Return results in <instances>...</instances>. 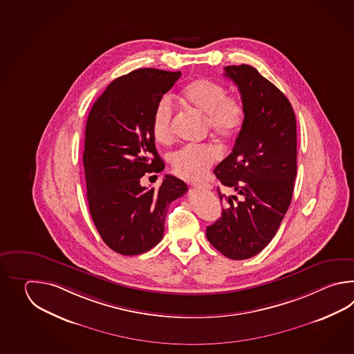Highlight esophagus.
<instances>
[{
    "mask_svg": "<svg viewBox=\"0 0 354 354\" xmlns=\"http://www.w3.org/2000/svg\"><path fill=\"white\" fill-rule=\"evenodd\" d=\"M195 188H200V189H210L211 186L209 183H194L192 185Z\"/></svg>",
    "mask_w": 354,
    "mask_h": 354,
    "instance_id": "1",
    "label": "esophagus"
}]
</instances>
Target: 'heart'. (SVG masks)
Here are the masks:
<instances>
[{"mask_svg": "<svg viewBox=\"0 0 354 354\" xmlns=\"http://www.w3.org/2000/svg\"><path fill=\"white\" fill-rule=\"evenodd\" d=\"M221 83L209 78H197L182 91V100L188 106L206 115V127L223 142H230L239 134L245 109L239 98L226 96ZM172 102L167 97L159 101L151 118V133L159 144H169L174 139ZM220 151L214 144H189L171 157L174 174L185 180L201 178L220 158Z\"/></svg>", "mask_w": 354, "mask_h": 354, "instance_id": "obj_1", "label": "heart"}]
</instances>
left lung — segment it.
<instances>
[{
  "instance_id": "left-lung-1",
  "label": "left lung",
  "mask_w": 354,
  "mask_h": 354,
  "mask_svg": "<svg viewBox=\"0 0 354 354\" xmlns=\"http://www.w3.org/2000/svg\"><path fill=\"white\" fill-rule=\"evenodd\" d=\"M241 92L245 119L233 151L214 174L233 191L221 216L206 227L211 245L230 259L263 250L279 230L292 200L297 171L294 109L281 91L248 64L227 66Z\"/></svg>"
}]
</instances>
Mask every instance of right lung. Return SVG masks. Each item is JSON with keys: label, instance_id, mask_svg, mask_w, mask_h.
I'll return each mask as SVG.
<instances>
[{"label": "right lung", "instance_id": "obj_1", "mask_svg": "<svg viewBox=\"0 0 354 354\" xmlns=\"http://www.w3.org/2000/svg\"><path fill=\"white\" fill-rule=\"evenodd\" d=\"M180 77V71H133L110 83L88 113L83 151L87 201L98 234L119 254L136 256L156 247L169 205L187 191L171 174L157 189L140 183L144 174L165 169L151 118Z\"/></svg>", "mask_w": 354, "mask_h": 354}]
</instances>
